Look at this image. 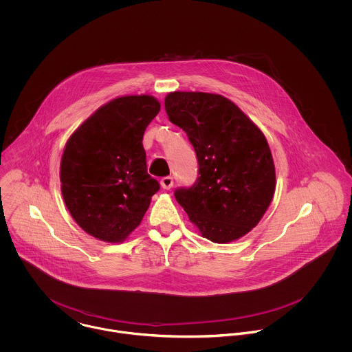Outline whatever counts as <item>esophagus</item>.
I'll list each match as a JSON object with an SVG mask.
<instances>
[{"mask_svg":"<svg viewBox=\"0 0 352 352\" xmlns=\"http://www.w3.org/2000/svg\"><path fill=\"white\" fill-rule=\"evenodd\" d=\"M161 187L164 190H170L173 187V177L172 176H165L161 179Z\"/></svg>","mask_w":352,"mask_h":352,"instance_id":"1","label":"esophagus"}]
</instances>
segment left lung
Here are the masks:
<instances>
[{
  "label": "left lung",
  "instance_id": "left-lung-1",
  "mask_svg": "<svg viewBox=\"0 0 352 352\" xmlns=\"http://www.w3.org/2000/svg\"><path fill=\"white\" fill-rule=\"evenodd\" d=\"M169 120L183 129L198 158V179L175 190L177 203L201 236L218 244L254 228L272 201L275 166L264 134L221 95L172 92Z\"/></svg>",
  "mask_w": 352,
  "mask_h": 352
}]
</instances>
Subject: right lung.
Listing matches in <instances>:
<instances>
[{
	"label": "right lung",
	"instance_id": "1",
	"mask_svg": "<svg viewBox=\"0 0 352 352\" xmlns=\"http://www.w3.org/2000/svg\"><path fill=\"white\" fill-rule=\"evenodd\" d=\"M160 107L148 95L118 98L69 138L60 161V190L69 212L88 234L119 243L141 223L160 190L148 173L142 145Z\"/></svg>",
	"mask_w": 352,
	"mask_h": 352
}]
</instances>
